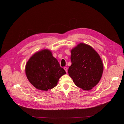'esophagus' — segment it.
<instances>
[{
	"instance_id": "esophagus-1",
	"label": "esophagus",
	"mask_w": 124,
	"mask_h": 124,
	"mask_svg": "<svg viewBox=\"0 0 124 124\" xmlns=\"http://www.w3.org/2000/svg\"><path fill=\"white\" fill-rule=\"evenodd\" d=\"M63 69H64V70H65V71L66 72V73L67 72V70H68V68H67V67H65L64 68H63Z\"/></svg>"
}]
</instances>
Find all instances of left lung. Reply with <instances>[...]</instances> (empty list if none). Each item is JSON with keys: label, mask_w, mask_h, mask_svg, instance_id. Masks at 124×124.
I'll use <instances>...</instances> for the list:
<instances>
[{"label": "left lung", "mask_w": 124, "mask_h": 124, "mask_svg": "<svg viewBox=\"0 0 124 124\" xmlns=\"http://www.w3.org/2000/svg\"><path fill=\"white\" fill-rule=\"evenodd\" d=\"M72 64L68 69L69 76L75 85L84 91H89L99 83L103 66L99 55L89 45L78 44L71 50Z\"/></svg>", "instance_id": "obj_1"}]
</instances>
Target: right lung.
<instances>
[{
	"label": "right lung",
	"instance_id": "add662e5",
	"mask_svg": "<svg viewBox=\"0 0 124 124\" xmlns=\"http://www.w3.org/2000/svg\"><path fill=\"white\" fill-rule=\"evenodd\" d=\"M27 79L35 87L47 91L57 85L59 78L66 71L48 49L36 52L29 59L25 66Z\"/></svg>",
	"mask_w": 124,
	"mask_h": 124
}]
</instances>
